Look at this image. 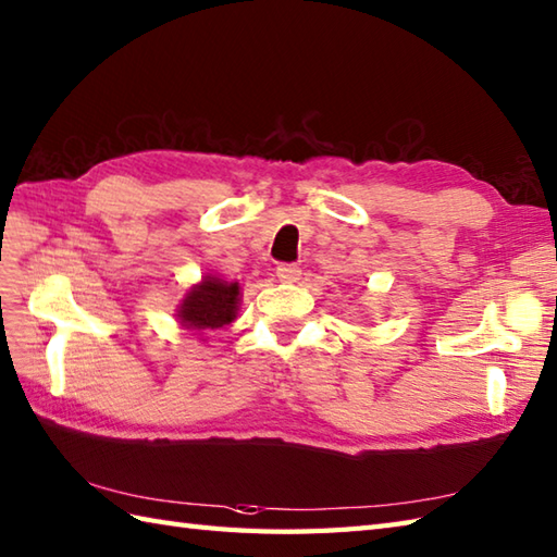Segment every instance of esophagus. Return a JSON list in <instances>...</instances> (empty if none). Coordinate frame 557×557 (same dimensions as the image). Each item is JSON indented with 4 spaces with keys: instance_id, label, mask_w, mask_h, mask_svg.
<instances>
[{
    "instance_id": "esophagus-1",
    "label": "esophagus",
    "mask_w": 557,
    "mask_h": 557,
    "mask_svg": "<svg viewBox=\"0 0 557 557\" xmlns=\"http://www.w3.org/2000/svg\"><path fill=\"white\" fill-rule=\"evenodd\" d=\"M275 275L280 282H297L301 277V268L294 263H282V265H277Z\"/></svg>"
}]
</instances>
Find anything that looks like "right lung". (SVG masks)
I'll list each match as a JSON object with an SVG mask.
<instances>
[{"label":"right lung","instance_id":"1","mask_svg":"<svg viewBox=\"0 0 557 557\" xmlns=\"http://www.w3.org/2000/svg\"><path fill=\"white\" fill-rule=\"evenodd\" d=\"M239 301V282L206 275L186 292L176 315L186 330H218L234 321Z\"/></svg>","mask_w":557,"mask_h":557}]
</instances>
